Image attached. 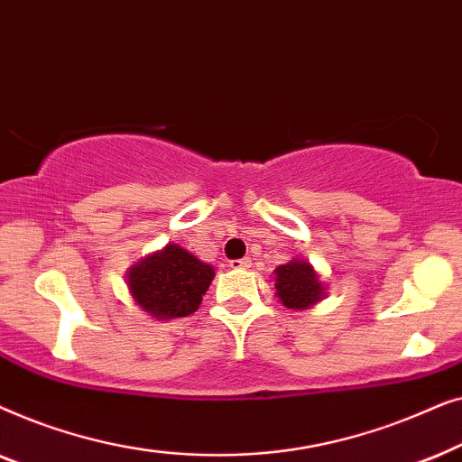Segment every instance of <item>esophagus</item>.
<instances>
[{
  "label": "esophagus",
  "mask_w": 462,
  "mask_h": 462,
  "mask_svg": "<svg viewBox=\"0 0 462 462\" xmlns=\"http://www.w3.org/2000/svg\"><path fill=\"white\" fill-rule=\"evenodd\" d=\"M250 258H237V261H231L229 267L231 269H248L250 267Z\"/></svg>",
  "instance_id": "obj_1"
}]
</instances>
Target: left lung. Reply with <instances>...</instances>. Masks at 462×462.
Here are the masks:
<instances>
[{"instance_id":"obj_1","label":"left lung","mask_w":462,"mask_h":462,"mask_svg":"<svg viewBox=\"0 0 462 462\" xmlns=\"http://www.w3.org/2000/svg\"><path fill=\"white\" fill-rule=\"evenodd\" d=\"M273 275L277 300L288 309H296V311L311 309L328 296L326 283L305 258H292L290 263L280 264Z\"/></svg>"}]
</instances>
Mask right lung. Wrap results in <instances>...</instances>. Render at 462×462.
I'll return each instance as SVG.
<instances>
[{
	"mask_svg": "<svg viewBox=\"0 0 462 462\" xmlns=\"http://www.w3.org/2000/svg\"><path fill=\"white\" fill-rule=\"evenodd\" d=\"M214 280V267L179 244H168L125 271L134 305L157 321L187 318L198 311Z\"/></svg>",
	"mask_w": 462,
	"mask_h": 462,
	"instance_id": "right-lung-1",
	"label": "right lung"
}]
</instances>
